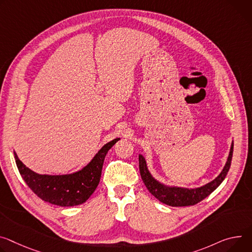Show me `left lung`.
<instances>
[{
	"label": "left lung",
	"instance_id": "1",
	"mask_svg": "<svg viewBox=\"0 0 252 252\" xmlns=\"http://www.w3.org/2000/svg\"><path fill=\"white\" fill-rule=\"evenodd\" d=\"M233 155V142L231 143L229 155L227 161L220 172V174L211 182L197 188H183L178 186H168L158 181L148 169L145 157L139 155L140 172L142 179L150 193L155 196L159 202L167 204L173 207H183V206H191L199 203L206 197H208L214 190H216L229 171L231 159Z\"/></svg>",
	"mask_w": 252,
	"mask_h": 252
}]
</instances>
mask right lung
I'll return each instance as SVG.
<instances>
[{"mask_svg": "<svg viewBox=\"0 0 252 252\" xmlns=\"http://www.w3.org/2000/svg\"><path fill=\"white\" fill-rule=\"evenodd\" d=\"M120 138L106 143L81 170L65 175L38 174L23 164L14 152L18 170L28 187L43 201L69 207L84 203L98 186L104 158Z\"/></svg>", "mask_w": 252, "mask_h": 252, "instance_id": "add662e5", "label": "right lung"}]
</instances>
